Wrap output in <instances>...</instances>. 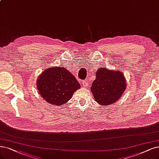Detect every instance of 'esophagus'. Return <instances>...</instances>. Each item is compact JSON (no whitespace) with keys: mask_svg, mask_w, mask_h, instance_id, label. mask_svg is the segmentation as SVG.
<instances>
[{"mask_svg":"<svg viewBox=\"0 0 159 159\" xmlns=\"http://www.w3.org/2000/svg\"><path fill=\"white\" fill-rule=\"evenodd\" d=\"M82 86H83V87H87L88 83H87L86 81H85V80L83 81V82H82Z\"/></svg>","mask_w":159,"mask_h":159,"instance_id":"obj_1","label":"esophagus"}]
</instances>
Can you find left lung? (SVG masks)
I'll return each instance as SVG.
<instances>
[{
	"label": "left lung",
	"instance_id": "8db88e82",
	"mask_svg": "<svg viewBox=\"0 0 159 159\" xmlns=\"http://www.w3.org/2000/svg\"><path fill=\"white\" fill-rule=\"evenodd\" d=\"M96 75L90 89L95 100L103 105L118 100L126 87L123 74L119 70L113 71L103 67L99 69Z\"/></svg>",
	"mask_w": 159,
	"mask_h": 159
}]
</instances>
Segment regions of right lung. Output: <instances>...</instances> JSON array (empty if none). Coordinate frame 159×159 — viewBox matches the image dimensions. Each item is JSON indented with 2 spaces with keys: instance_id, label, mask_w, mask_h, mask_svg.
Instances as JSON below:
<instances>
[{
  "instance_id": "add662e5",
  "label": "right lung",
  "mask_w": 159,
  "mask_h": 159,
  "mask_svg": "<svg viewBox=\"0 0 159 159\" xmlns=\"http://www.w3.org/2000/svg\"><path fill=\"white\" fill-rule=\"evenodd\" d=\"M37 85L39 94L54 105L67 103L80 87L75 76L60 66L45 69L38 79Z\"/></svg>"
}]
</instances>
